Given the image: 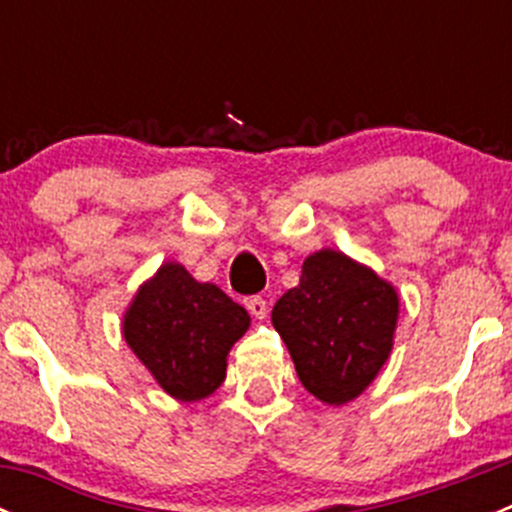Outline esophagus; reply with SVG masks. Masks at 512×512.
Masks as SVG:
<instances>
[{
    "label": "esophagus",
    "mask_w": 512,
    "mask_h": 512,
    "mask_svg": "<svg viewBox=\"0 0 512 512\" xmlns=\"http://www.w3.org/2000/svg\"><path fill=\"white\" fill-rule=\"evenodd\" d=\"M245 307H247V312H250L255 319H265L267 317L265 297H257V294H255V297H247Z\"/></svg>",
    "instance_id": "34e87169"
}]
</instances>
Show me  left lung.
Wrapping results in <instances>:
<instances>
[{
  "label": "left lung",
  "mask_w": 512,
  "mask_h": 512,
  "mask_svg": "<svg viewBox=\"0 0 512 512\" xmlns=\"http://www.w3.org/2000/svg\"><path fill=\"white\" fill-rule=\"evenodd\" d=\"M396 317V289L334 250L309 255L299 285L272 309L302 386L334 406L356 399L379 374Z\"/></svg>",
  "instance_id": "left-lung-1"
}]
</instances>
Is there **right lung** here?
<instances>
[{"mask_svg": "<svg viewBox=\"0 0 512 512\" xmlns=\"http://www.w3.org/2000/svg\"><path fill=\"white\" fill-rule=\"evenodd\" d=\"M247 327L250 314L223 289L168 262L138 289L123 337L170 396L200 401L225 381L227 352Z\"/></svg>", "mask_w": 512, "mask_h": 512, "instance_id": "right-lung-1", "label": "right lung"}]
</instances>
